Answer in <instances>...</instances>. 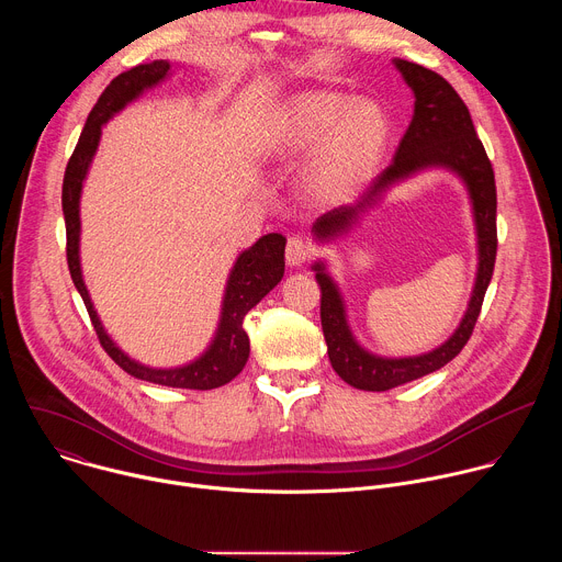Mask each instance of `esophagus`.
I'll return each mask as SVG.
<instances>
[{"instance_id": "obj_1", "label": "esophagus", "mask_w": 562, "mask_h": 562, "mask_svg": "<svg viewBox=\"0 0 562 562\" xmlns=\"http://www.w3.org/2000/svg\"><path fill=\"white\" fill-rule=\"evenodd\" d=\"M284 258H286L289 267H302L304 262H308L313 258V247L306 243L304 237L293 235V237H289V243H286Z\"/></svg>"}]
</instances>
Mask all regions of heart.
Returning a JSON list of instances; mask_svg holds the SVG:
<instances>
[{
	"mask_svg": "<svg viewBox=\"0 0 562 562\" xmlns=\"http://www.w3.org/2000/svg\"><path fill=\"white\" fill-rule=\"evenodd\" d=\"M391 135L384 109L334 91L293 95L273 117L267 150L276 159L306 153L304 187L319 202H340L375 171Z\"/></svg>",
	"mask_w": 562,
	"mask_h": 562,
	"instance_id": "heart-1",
	"label": "heart"
}]
</instances>
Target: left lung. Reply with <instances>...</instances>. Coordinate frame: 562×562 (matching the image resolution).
Here are the masks:
<instances>
[{"label":"left lung","mask_w":562,"mask_h":562,"mask_svg":"<svg viewBox=\"0 0 562 562\" xmlns=\"http://www.w3.org/2000/svg\"><path fill=\"white\" fill-rule=\"evenodd\" d=\"M393 64L416 98L412 124L397 144L393 162L353 204H342L319 215L313 224V235L317 243H331V239L345 235L395 182H403L425 169H447L464 182L471 200L477 235V273L469 306L447 342L414 358H380L356 342L347 323L340 289L327 273L325 262L313 265L315 280L319 291H323L319 319H323L331 367L347 384L364 391H386L397 384L418 380L438 371L462 351L471 338L480 306H483L487 286L492 282L498 249L494 169L483 142L475 135L467 104L438 72L407 59H393Z\"/></svg>","instance_id":"obj_1"}]
</instances>
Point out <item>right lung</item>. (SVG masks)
I'll return each instance as SVG.
<instances>
[{
    "instance_id": "obj_1",
    "label": "right lung",
    "mask_w": 562,
    "mask_h": 562,
    "mask_svg": "<svg viewBox=\"0 0 562 562\" xmlns=\"http://www.w3.org/2000/svg\"><path fill=\"white\" fill-rule=\"evenodd\" d=\"M171 64L167 59H155L150 64H139L122 75L104 89L98 104L89 113L82 135L68 159L64 184H61V211L66 222V260L75 289L82 295L91 323L100 338L104 351L120 364L126 373L137 380H146L162 386L176 389H215L231 382L239 371L245 369L249 360V336L243 329L245 315L282 280L284 276V245L286 237L280 233L262 235L254 247L239 254L235 260L222 300V315L217 323L215 338L209 349L193 362L176 369H153L131 360L104 331L98 311L87 291L82 267H79V198H82V187L98 150L102 126L120 113L128 102L139 98L146 89L157 87L169 75Z\"/></svg>"
}]
</instances>
